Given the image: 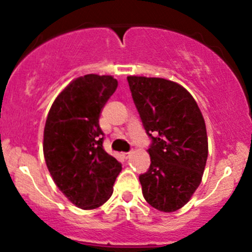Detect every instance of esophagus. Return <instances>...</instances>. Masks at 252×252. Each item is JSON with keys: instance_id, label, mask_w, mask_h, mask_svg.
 Segmentation results:
<instances>
[{"instance_id": "1", "label": "esophagus", "mask_w": 252, "mask_h": 252, "mask_svg": "<svg viewBox=\"0 0 252 252\" xmlns=\"http://www.w3.org/2000/svg\"><path fill=\"white\" fill-rule=\"evenodd\" d=\"M134 152L133 151H130V152H126V154H123V156L126 157V158H129V157L131 156V155H133Z\"/></svg>"}]
</instances>
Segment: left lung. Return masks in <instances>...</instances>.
I'll use <instances>...</instances> for the list:
<instances>
[{"mask_svg": "<svg viewBox=\"0 0 252 252\" xmlns=\"http://www.w3.org/2000/svg\"><path fill=\"white\" fill-rule=\"evenodd\" d=\"M131 96L147 135L151 164L139 177L145 200L174 212L191 199L208 156L205 119L191 94L163 78L130 75Z\"/></svg>", "mask_w": 252, "mask_h": 252, "instance_id": "obj_1", "label": "left lung"}]
</instances>
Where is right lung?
I'll return each mask as SVG.
<instances>
[{
    "label": "right lung",
    "instance_id": "1",
    "mask_svg": "<svg viewBox=\"0 0 252 252\" xmlns=\"http://www.w3.org/2000/svg\"><path fill=\"white\" fill-rule=\"evenodd\" d=\"M118 81L86 74L70 81L56 97L44 129V156L58 189L79 208L102 206L113 192L122 164L103 150L101 111Z\"/></svg>",
    "mask_w": 252,
    "mask_h": 252
}]
</instances>
